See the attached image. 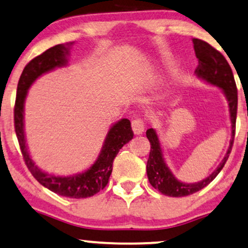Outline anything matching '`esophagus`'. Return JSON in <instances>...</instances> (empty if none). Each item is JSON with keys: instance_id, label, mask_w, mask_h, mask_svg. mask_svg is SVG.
Listing matches in <instances>:
<instances>
[{"instance_id": "34e87169", "label": "esophagus", "mask_w": 248, "mask_h": 248, "mask_svg": "<svg viewBox=\"0 0 248 248\" xmlns=\"http://www.w3.org/2000/svg\"><path fill=\"white\" fill-rule=\"evenodd\" d=\"M131 128H133V131L135 135H140L143 134L144 128H145V124L142 119H134L131 121Z\"/></svg>"}]
</instances>
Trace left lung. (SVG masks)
Segmentation results:
<instances>
[{"instance_id":"1","label":"left lung","mask_w":248,"mask_h":248,"mask_svg":"<svg viewBox=\"0 0 248 248\" xmlns=\"http://www.w3.org/2000/svg\"><path fill=\"white\" fill-rule=\"evenodd\" d=\"M194 52L196 57L198 58L199 65L196 70V74L207 82L220 87L227 96L230 108V119L232 124V137H231L230 147H229L224 159L218 165V167L213 171L205 180L197 182V183H182L177 181L166 166L162 152L160 149L156 133L152 128L146 130V137L151 144L149 159L146 164V173L149 177L150 184L160 191L162 194L169 197H186L190 196L197 191H200L205 186H207L214 178L217 176L218 173L224 167L229 155H230L231 149L233 145L234 134H236V119H237V108H238V92L236 81H234L232 70L230 65L218 50L212 46L209 43L200 39H192Z\"/></svg>"}]
</instances>
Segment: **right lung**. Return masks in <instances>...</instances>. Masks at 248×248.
<instances>
[{"instance_id": "1", "label": "right lung", "mask_w": 248, "mask_h": 248, "mask_svg": "<svg viewBox=\"0 0 248 248\" xmlns=\"http://www.w3.org/2000/svg\"><path fill=\"white\" fill-rule=\"evenodd\" d=\"M73 42H68L66 45H57L52 48L46 50L43 54L36 56L25 66L20 79L18 81L17 95L14 108V121L15 131L17 135L18 143L24 161L26 164L28 170L33 175L34 178L49 189L52 192L68 198H88L104 189L108 186V178L112 173V165L118 152L124 144L129 142L134 137L131 129L130 121L128 119H122L109 129L106 136L104 146H103L101 155L95 164L82 174L75 175L71 177H59L54 175L46 174L34 165L32 159L27 152L26 142L24 135V102L26 97L27 89L40 75L46 72L54 70L55 67L62 66L66 64V56L68 50Z\"/></svg>"}]
</instances>
